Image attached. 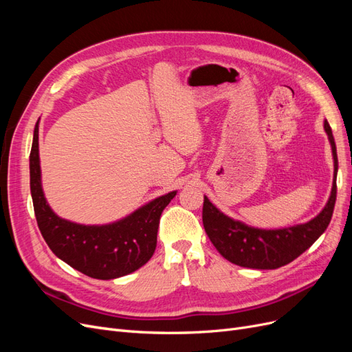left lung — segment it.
I'll return each instance as SVG.
<instances>
[{
	"label": "left lung",
	"mask_w": 352,
	"mask_h": 352,
	"mask_svg": "<svg viewBox=\"0 0 352 352\" xmlns=\"http://www.w3.org/2000/svg\"><path fill=\"white\" fill-rule=\"evenodd\" d=\"M324 131L329 136L335 162L332 192L324 208L310 221L283 229L252 228L223 214L204 197V207H202L204 229L210 241L226 260L250 269H278L302 254L326 230L332 219L336 201L338 155L332 129L327 120H324Z\"/></svg>",
	"instance_id": "8db88e82"
}]
</instances>
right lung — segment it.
<instances>
[{"instance_id":"right-lung-1","label":"right lung","mask_w":352,"mask_h":352,"mask_svg":"<svg viewBox=\"0 0 352 352\" xmlns=\"http://www.w3.org/2000/svg\"><path fill=\"white\" fill-rule=\"evenodd\" d=\"M39 120L29 157L30 194L39 230L57 257L91 278L114 279L138 270L151 258L157 245L160 216L170 194L158 197L110 225H79L51 210L41 184Z\"/></svg>"}]
</instances>
